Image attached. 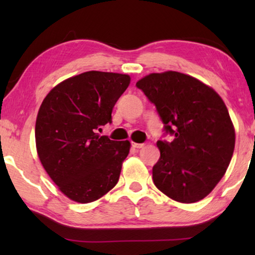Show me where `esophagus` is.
<instances>
[{
	"instance_id": "1",
	"label": "esophagus",
	"mask_w": 255,
	"mask_h": 255,
	"mask_svg": "<svg viewBox=\"0 0 255 255\" xmlns=\"http://www.w3.org/2000/svg\"><path fill=\"white\" fill-rule=\"evenodd\" d=\"M145 144H139V143H131V146L133 148H141L144 147Z\"/></svg>"
}]
</instances>
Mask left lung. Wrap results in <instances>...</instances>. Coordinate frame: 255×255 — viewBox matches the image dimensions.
Masks as SVG:
<instances>
[{
  "instance_id": "left-lung-1",
  "label": "left lung",
  "mask_w": 255,
  "mask_h": 255,
  "mask_svg": "<svg viewBox=\"0 0 255 255\" xmlns=\"http://www.w3.org/2000/svg\"><path fill=\"white\" fill-rule=\"evenodd\" d=\"M156 107L165 133L153 166L164 195L192 204L213 191L225 174L235 147V130L223 99L195 77L179 72L152 73L136 83Z\"/></svg>"
}]
</instances>
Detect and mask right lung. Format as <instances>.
Segmentation results:
<instances>
[{
	"instance_id": "obj_1",
	"label": "right lung",
	"mask_w": 255,
	"mask_h": 255,
	"mask_svg": "<svg viewBox=\"0 0 255 255\" xmlns=\"http://www.w3.org/2000/svg\"><path fill=\"white\" fill-rule=\"evenodd\" d=\"M129 83L127 74L85 72L56 85L41 103L34 130L38 156L73 201H96L118 182L130 143L98 130L111 124L112 109Z\"/></svg>"
}]
</instances>
